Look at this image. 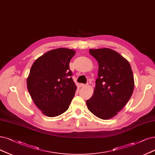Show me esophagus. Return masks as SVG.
Instances as JSON below:
<instances>
[{
  "mask_svg": "<svg viewBox=\"0 0 155 155\" xmlns=\"http://www.w3.org/2000/svg\"><path fill=\"white\" fill-rule=\"evenodd\" d=\"M80 85H81V87H86L87 85V84H80Z\"/></svg>",
  "mask_w": 155,
  "mask_h": 155,
  "instance_id": "1",
  "label": "esophagus"
}]
</instances>
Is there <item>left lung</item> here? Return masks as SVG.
Listing matches in <instances>:
<instances>
[{
    "instance_id": "obj_1",
    "label": "left lung",
    "mask_w": 155,
    "mask_h": 155,
    "mask_svg": "<svg viewBox=\"0 0 155 155\" xmlns=\"http://www.w3.org/2000/svg\"><path fill=\"white\" fill-rule=\"evenodd\" d=\"M98 63V78L94 94L86 101L88 109L101 119H109L127 104L134 89L133 72L129 62L109 48L90 49Z\"/></svg>"
}]
</instances>
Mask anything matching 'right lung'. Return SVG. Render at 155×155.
<instances>
[{
  "label": "right lung",
  "mask_w": 155,
  "mask_h": 155,
  "mask_svg": "<svg viewBox=\"0 0 155 155\" xmlns=\"http://www.w3.org/2000/svg\"><path fill=\"white\" fill-rule=\"evenodd\" d=\"M74 54L73 50L59 48L47 51L33 63L27 89L45 116L56 117L68 109L77 89L69 64Z\"/></svg>",
  "instance_id": "obj_1"
}]
</instances>
